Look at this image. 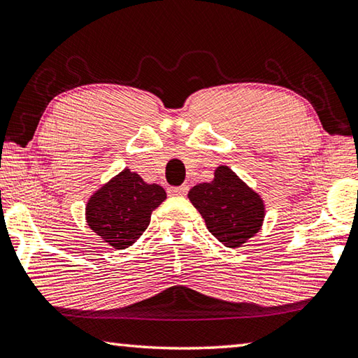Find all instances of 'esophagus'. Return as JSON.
Masks as SVG:
<instances>
[{
	"label": "esophagus",
	"mask_w": 358,
	"mask_h": 358,
	"mask_svg": "<svg viewBox=\"0 0 358 358\" xmlns=\"http://www.w3.org/2000/svg\"><path fill=\"white\" fill-rule=\"evenodd\" d=\"M169 194L171 196H180V197H185L187 194V186H173V187H169Z\"/></svg>",
	"instance_id": "esophagus-1"
}]
</instances>
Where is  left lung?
<instances>
[{"label": "left lung", "mask_w": 358, "mask_h": 358, "mask_svg": "<svg viewBox=\"0 0 358 358\" xmlns=\"http://www.w3.org/2000/svg\"><path fill=\"white\" fill-rule=\"evenodd\" d=\"M187 197L205 219L206 229L225 247L236 249L262 229L264 219L262 197L230 167L219 166L211 183L194 186Z\"/></svg>", "instance_id": "obj_1"}]
</instances>
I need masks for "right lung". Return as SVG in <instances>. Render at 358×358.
<instances>
[{
    "mask_svg": "<svg viewBox=\"0 0 358 358\" xmlns=\"http://www.w3.org/2000/svg\"><path fill=\"white\" fill-rule=\"evenodd\" d=\"M164 200L166 191L159 185H148L125 169L89 199L86 220L114 249H127L145 231L152 211Z\"/></svg>",
    "mask_w": 358,
    "mask_h": 358,
    "instance_id": "add662e5",
    "label": "right lung"
}]
</instances>
